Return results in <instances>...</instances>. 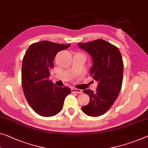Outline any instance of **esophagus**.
<instances>
[{"label": "esophagus", "instance_id": "esophagus-1", "mask_svg": "<svg viewBox=\"0 0 148 148\" xmlns=\"http://www.w3.org/2000/svg\"><path fill=\"white\" fill-rule=\"evenodd\" d=\"M71 92H76V93H79V94H81L83 91L81 89H78V88H72L71 89Z\"/></svg>", "mask_w": 148, "mask_h": 148}]
</instances>
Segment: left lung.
<instances>
[{"mask_svg": "<svg viewBox=\"0 0 148 148\" xmlns=\"http://www.w3.org/2000/svg\"><path fill=\"white\" fill-rule=\"evenodd\" d=\"M77 44L91 56L93 64L90 75L99 82L95 92L83 90L90 101L81 109L89 116H99L110 109L119 96L123 78V60L118 47L104 40Z\"/></svg>", "mask_w": 148, "mask_h": 148, "instance_id": "1", "label": "left lung"}]
</instances>
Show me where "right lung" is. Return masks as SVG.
<instances>
[{"mask_svg":"<svg viewBox=\"0 0 148 148\" xmlns=\"http://www.w3.org/2000/svg\"><path fill=\"white\" fill-rule=\"evenodd\" d=\"M70 45L42 41L32 44L24 56L22 67L23 91L29 106L42 116H53L60 112L65 97L71 93L70 88L57 87L49 79L57 53Z\"/></svg>","mask_w":148,"mask_h":148,"instance_id":"obj_1","label":"right lung"}]
</instances>
